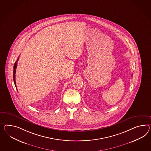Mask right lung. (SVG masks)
I'll return each mask as SVG.
<instances>
[{
	"instance_id": "right-lung-1",
	"label": "right lung",
	"mask_w": 151,
	"mask_h": 151,
	"mask_svg": "<svg viewBox=\"0 0 151 151\" xmlns=\"http://www.w3.org/2000/svg\"><path fill=\"white\" fill-rule=\"evenodd\" d=\"M19 58H17V61L15 62V64H14V76H13V77H14V83H15V86L16 87V81H15V73H16V67H17V61H18V60H19ZM16 89H17V88H16Z\"/></svg>"
}]
</instances>
